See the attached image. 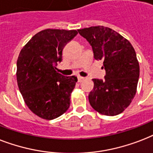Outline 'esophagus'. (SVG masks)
I'll list each match as a JSON object with an SVG mask.
<instances>
[{
  "instance_id": "esophagus-1",
  "label": "esophagus",
  "mask_w": 153,
  "mask_h": 153,
  "mask_svg": "<svg viewBox=\"0 0 153 153\" xmlns=\"http://www.w3.org/2000/svg\"><path fill=\"white\" fill-rule=\"evenodd\" d=\"M82 80H84V78H83V77H81V76L78 77V81H79V82H81Z\"/></svg>"
}]
</instances>
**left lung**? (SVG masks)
<instances>
[{
    "mask_svg": "<svg viewBox=\"0 0 153 153\" xmlns=\"http://www.w3.org/2000/svg\"><path fill=\"white\" fill-rule=\"evenodd\" d=\"M87 39L96 60H103L105 79H92L90 104L104 115H119L130 105L136 95L140 66L130 42L110 28L102 25L78 30Z\"/></svg>",
    "mask_w": 153,
    "mask_h": 153,
    "instance_id": "obj_1",
    "label": "left lung"
}]
</instances>
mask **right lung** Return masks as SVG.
I'll return each instance as SVG.
<instances>
[{"label":"right lung","mask_w":153,"mask_h":153,"mask_svg":"<svg viewBox=\"0 0 153 153\" xmlns=\"http://www.w3.org/2000/svg\"><path fill=\"white\" fill-rule=\"evenodd\" d=\"M77 30L47 29L33 37L20 52L17 81L30 110L44 120L58 118L68 110L77 77H66L56 71L62 50Z\"/></svg>","instance_id":"add662e5"}]
</instances>
